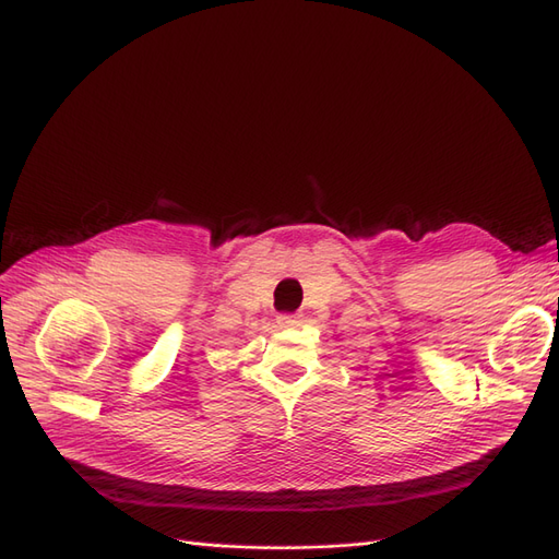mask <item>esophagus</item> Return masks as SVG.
Wrapping results in <instances>:
<instances>
[{
  "mask_svg": "<svg viewBox=\"0 0 559 559\" xmlns=\"http://www.w3.org/2000/svg\"><path fill=\"white\" fill-rule=\"evenodd\" d=\"M301 323V316L299 313H281L278 316V325L281 328H295Z\"/></svg>",
  "mask_w": 559,
  "mask_h": 559,
  "instance_id": "1",
  "label": "esophagus"
}]
</instances>
